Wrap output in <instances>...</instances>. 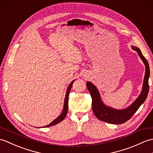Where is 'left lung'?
Here are the masks:
<instances>
[{"label":"left lung","mask_w":153,"mask_h":153,"mask_svg":"<svg viewBox=\"0 0 153 153\" xmlns=\"http://www.w3.org/2000/svg\"><path fill=\"white\" fill-rule=\"evenodd\" d=\"M132 49L137 51L139 56L145 65V74L141 93L135 101L128 108L122 110H117L106 106L102 101L100 94L97 87L90 82H87L86 85L92 98V109L95 116L101 121L112 124L123 123L130 119L139 107L145 102L149 90V78L150 76V69L147 59L143 56L139 48L131 47Z\"/></svg>","instance_id":"left-lung-1"}]
</instances>
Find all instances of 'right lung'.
<instances>
[{
  "label": "right lung",
  "instance_id": "obj_1",
  "mask_svg": "<svg viewBox=\"0 0 153 153\" xmlns=\"http://www.w3.org/2000/svg\"><path fill=\"white\" fill-rule=\"evenodd\" d=\"M76 79L73 80L72 82H71V83L68 86L67 91H66V97H65V99H64V109H63V111L62 112L61 114L57 118L55 119L54 120H53V122H52L50 124H48L46 126H45L44 128H48V127H50V126H53L54 125H56L57 123H60V122L62 121V120L64 119L65 117H66V114H67V112H68V97H69V94L70 92V90L71 87H72L73 85V83L74 82V81Z\"/></svg>",
  "mask_w": 153,
  "mask_h": 153
}]
</instances>
